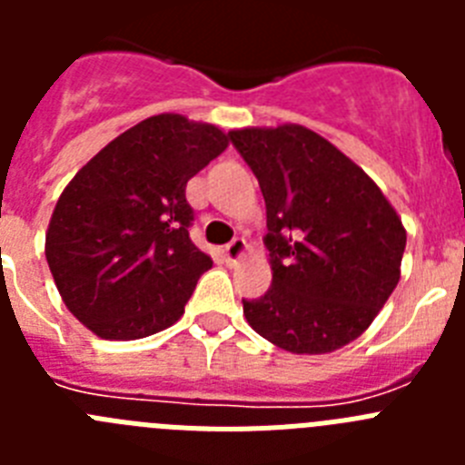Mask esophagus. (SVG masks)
I'll return each mask as SVG.
<instances>
[{"label": "esophagus", "mask_w": 465, "mask_h": 465, "mask_svg": "<svg viewBox=\"0 0 465 465\" xmlns=\"http://www.w3.org/2000/svg\"><path fill=\"white\" fill-rule=\"evenodd\" d=\"M246 249H249V244H246L244 237H235V240L230 242V244L223 249L225 261H228L230 265H237V262L246 256Z\"/></svg>", "instance_id": "34e87169"}]
</instances>
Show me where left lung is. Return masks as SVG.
Wrapping results in <instances>:
<instances>
[{
	"mask_svg": "<svg viewBox=\"0 0 465 465\" xmlns=\"http://www.w3.org/2000/svg\"><path fill=\"white\" fill-rule=\"evenodd\" d=\"M268 209L272 286L242 300L249 326L291 354H328L368 331L401 279L405 228L354 160L286 123L228 133Z\"/></svg>",
	"mask_w": 465,
	"mask_h": 465,
	"instance_id": "1",
	"label": "left lung"
}]
</instances>
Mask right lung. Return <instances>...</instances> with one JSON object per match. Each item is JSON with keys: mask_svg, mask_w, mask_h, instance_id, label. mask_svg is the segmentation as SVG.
I'll return each instance as SVG.
<instances>
[{"mask_svg": "<svg viewBox=\"0 0 465 465\" xmlns=\"http://www.w3.org/2000/svg\"><path fill=\"white\" fill-rule=\"evenodd\" d=\"M228 134L158 114L88 160L53 209L46 261L64 305L102 340H139L179 322L212 258L188 237L186 183Z\"/></svg>", "mask_w": 465, "mask_h": 465, "instance_id": "1", "label": "right lung"}]
</instances>
